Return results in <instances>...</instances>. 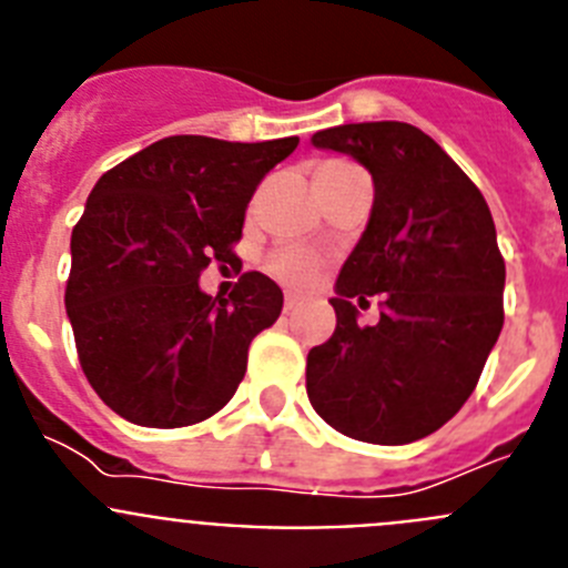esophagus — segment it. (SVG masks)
Returning <instances> with one entry per match:
<instances>
[{"label": "esophagus", "mask_w": 568, "mask_h": 568, "mask_svg": "<svg viewBox=\"0 0 568 568\" xmlns=\"http://www.w3.org/2000/svg\"><path fill=\"white\" fill-rule=\"evenodd\" d=\"M298 304H301V298L295 293L284 295V313H295V310H298Z\"/></svg>", "instance_id": "obj_1"}]
</instances>
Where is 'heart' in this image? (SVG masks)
<instances>
[{
  "label": "heart",
  "mask_w": 568,
  "mask_h": 568,
  "mask_svg": "<svg viewBox=\"0 0 568 568\" xmlns=\"http://www.w3.org/2000/svg\"><path fill=\"white\" fill-rule=\"evenodd\" d=\"M267 270L287 287H310L318 273V255L307 247H281L270 255Z\"/></svg>",
  "instance_id": "b5f03b06"
}]
</instances>
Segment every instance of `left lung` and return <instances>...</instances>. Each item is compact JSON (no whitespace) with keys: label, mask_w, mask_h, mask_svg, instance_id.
<instances>
[{"label":"left lung","mask_w":568,"mask_h":568,"mask_svg":"<svg viewBox=\"0 0 568 568\" xmlns=\"http://www.w3.org/2000/svg\"><path fill=\"white\" fill-rule=\"evenodd\" d=\"M313 144L364 164L375 199L329 298L333 338L307 355L310 404L355 440L413 444L466 404L504 327L506 264L489 204L413 124H338ZM378 292L379 324L358 328L357 307Z\"/></svg>","instance_id":"8db88e82"}]
</instances>
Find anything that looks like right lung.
Instances as JSON below:
<instances>
[{
    "label": "right lung",
    "mask_w": 568,
    "mask_h": 568,
    "mask_svg": "<svg viewBox=\"0 0 568 568\" xmlns=\"http://www.w3.org/2000/svg\"><path fill=\"white\" fill-rule=\"evenodd\" d=\"M295 148V135H170L90 190L70 235L64 307L84 375L115 415L175 429L233 398L250 341L278 318L284 295L264 273H244L230 298H213L199 275L210 261L233 264L255 187Z\"/></svg>",
    "instance_id": "right-lung-1"
}]
</instances>
